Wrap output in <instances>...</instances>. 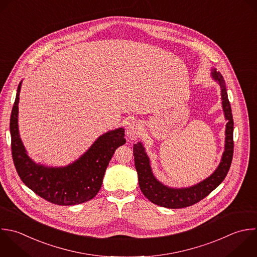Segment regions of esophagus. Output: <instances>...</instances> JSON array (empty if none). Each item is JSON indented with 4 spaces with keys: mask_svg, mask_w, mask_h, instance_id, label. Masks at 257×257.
<instances>
[{
    "mask_svg": "<svg viewBox=\"0 0 257 257\" xmlns=\"http://www.w3.org/2000/svg\"><path fill=\"white\" fill-rule=\"evenodd\" d=\"M142 125L139 121H132L126 126V136L131 140H136L141 135Z\"/></svg>",
    "mask_w": 257,
    "mask_h": 257,
    "instance_id": "1",
    "label": "esophagus"
}]
</instances>
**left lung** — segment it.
Segmentation results:
<instances>
[{
    "mask_svg": "<svg viewBox=\"0 0 257 257\" xmlns=\"http://www.w3.org/2000/svg\"><path fill=\"white\" fill-rule=\"evenodd\" d=\"M211 78L218 83L221 89V100L224 117L227 120L225 128V145L220 163L216 170L205 180L186 188H173L160 182L151 167L150 158L142 142L134 145L135 166L138 172L139 185L143 194L154 204L170 208L180 209L192 206L208 196L225 179L233 157V117L228 100L227 89L223 76L215 68L211 69Z\"/></svg>",
    "mask_w": 257,
    "mask_h": 257,
    "instance_id": "obj_1",
    "label": "left lung"
}]
</instances>
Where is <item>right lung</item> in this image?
I'll use <instances>...</instances> for the list:
<instances>
[{
  "label": "right lung",
  "instance_id": "obj_1",
  "mask_svg": "<svg viewBox=\"0 0 257 257\" xmlns=\"http://www.w3.org/2000/svg\"><path fill=\"white\" fill-rule=\"evenodd\" d=\"M22 81L13 105L10 132L12 156L23 183L38 196L56 205L73 206L94 198L101 188L105 170L115 150L125 144L124 128L99 136L77 160L64 167H49L34 162L20 138L18 114Z\"/></svg>",
  "mask_w": 257,
  "mask_h": 257
}]
</instances>
